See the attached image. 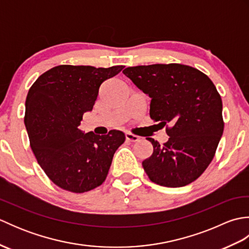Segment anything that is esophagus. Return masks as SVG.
Returning a JSON list of instances; mask_svg holds the SVG:
<instances>
[{"label": "esophagus", "mask_w": 249, "mask_h": 249, "mask_svg": "<svg viewBox=\"0 0 249 249\" xmlns=\"http://www.w3.org/2000/svg\"><path fill=\"white\" fill-rule=\"evenodd\" d=\"M125 137H126V140L131 141V142H137V141H138V140L140 139L138 136L133 135V134H130V133H126V134H125Z\"/></svg>", "instance_id": "esophagus-1"}]
</instances>
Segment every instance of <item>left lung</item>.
<instances>
[{
	"instance_id": "left-lung-1",
	"label": "left lung",
	"mask_w": 249,
	"mask_h": 249,
	"mask_svg": "<svg viewBox=\"0 0 249 249\" xmlns=\"http://www.w3.org/2000/svg\"><path fill=\"white\" fill-rule=\"evenodd\" d=\"M151 98L150 116L169 125L162 145L146 138L153 154L142 161L152 182L182 187L197 179L210 162L224 131L223 103L203 72L182 64H154L123 71Z\"/></svg>"
}]
</instances>
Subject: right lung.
I'll return each mask as SVG.
<instances>
[{"label":"right lung","mask_w":249,"mask_h":249,"mask_svg":"<svg viewBox=\"0 0 249 249\" xmlns=\"http://www.w3.org/2000/svg\"><path fill=\"white\" fill-rule=\"evenodd\" d=\"M123 68L60 65L31 87L24 116L30 144L40 167L59 187L81 194L107 178L125 135L120 130L104 136L86 134L79 125L83 114L92 111L100 84Z\"/></svg>","instance_id":"obj_1"}]
</instances>
